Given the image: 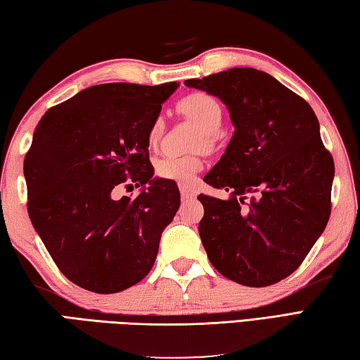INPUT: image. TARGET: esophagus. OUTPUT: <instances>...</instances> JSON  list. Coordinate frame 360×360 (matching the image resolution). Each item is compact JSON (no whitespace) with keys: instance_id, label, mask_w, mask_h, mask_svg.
Returning <instances> with one entry per match:
<instances>
[{"instance_id":"34e87169","label":"esophagus","mask_w":360,"mask_h":360,"mask_svg":"<svg viewBox=\"0 0 360 360\" xmlns=\"http://www.w3.org/2000/svg\"><path fill=\"white\" fill-rule=\"evenodd\" d=\"M179 192H181V197L184 200L197 197V191H195V187L191 184H184V182H181L179 184Z\"/></svg>"}]
</instances>
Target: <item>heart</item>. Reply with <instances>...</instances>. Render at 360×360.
<instances>
[{
	"mask_svg": "<svg viewBox=\"0 0 360 360\" xmlns=\"http://www.w3.org/2000/svg\"><path fill=\"white\" fill-rule=\"evenodd\" d=\"M178 110L198 124L202 129L201 135L197 140V146H212L217 140V132L224 121V110L219 101L205 91H195L182 97L178 102ZM165 122L160 116L154 117L148 129V141L149 145H158L163 134ZM202 167V160L198 154L187 155H163L154 163V172L158 178L187 182L193 178L195 173H198Z\"/></svg>",
	"mask_w": 360,
	"mask_h": 360,
	"instance_id": "heart-1",
	"label": "heart"
}]
</instances>
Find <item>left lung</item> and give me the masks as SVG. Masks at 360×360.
Returning <instances> with one entry per match:
<instances>
[{
  "label": "left lung",
  "instance_id": "1",
  "mask_svg": "<svg viewBox=\"0 0 360 360\" xmlns=\"http://www.w3.org/2000/svg\"><path fill=\"white\" fill-rule=\"evenodd\" d=\"M186 84L217 96L234 126L225 154L202 178L230 198L198 195L207 258L236 283H277L302 264L330 215L335 168L318 117L302 97L252 68Z\"/></svg>",
  "mask_w": 360,
  "mask_h": 360
}]
</instances>
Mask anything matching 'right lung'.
I'll return each mask as SVG.
<instances>
[{
    "mask_svg": "<svg viewBox=\"0 0 360 360\" xmlns=\"http://www.w3.org/2000/svg\"><path fill=\"white\" fill-rule=\"evenodd\" d=\"M176 88L96 84L37 124L23 163L28 214L58 269L84 290L120 292L153 269L181 201L176 182L153 179L148 129ZM132 184L140 195L112 198Z\"/></svg>",
    "mask_w": 360,
    "mask_h": 360,
    "instance_id": "right-lung-1",
    "label": "right lung"
}]
</instances>
